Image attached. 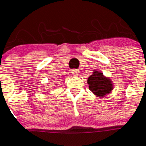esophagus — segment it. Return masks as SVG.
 Instances as JSON below:
<instances>
[{
	"mask_svg": "<svg viewBox=\"0 0 146 146\" xmlns=\"http://www.w3.org/2000/svg\"><path fill=\"white\" fill-rule=\"evenodd\" d=\"M72 74H74V76H77L78 75V73H79V71L77 70V69H72Z\"/></svg>",
	"mask_w": 146,
	"mask_h": 146,
	"instance_id": "34e87169",
	"label": "esophagus"
}]
</instances>
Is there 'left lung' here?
<instances>
[{
	"label": "left lung",
	"mask_w": 146,
	"mask_h": 146,
	"mask_svg": "<svg viewBox=\"0 0 146 146\" xmlns=\"http://www.w3.org/2000/svg\"><path fill=\"white\" fill-rule=\"evenodd\" d=\"M88 84L89 85V89L99 97H104L110 93L113 88L111 80L98 71L93 72L92 75L88 77Z\"/></svg>",
	"instance_id": "obj_1"
}]
</instances>
